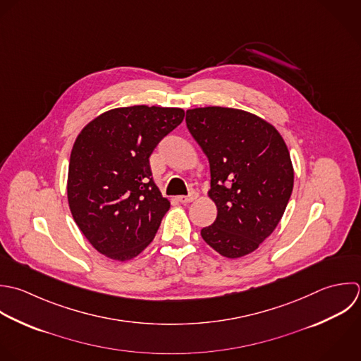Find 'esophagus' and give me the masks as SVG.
<instances>
[{"instance_id":"obj_1","label":"esophagus","mask_w":361,"mask_h":361,"mask_svg":"<svg viewBox=\"0 0 361 361\" xmlns=\"http://www.w3.org/2000/svg\"><path fill=\"white\" fill-rule=\"evenodd\" d=\"M197 198H198V192L192 190L188 195H180V197H178V201H180V202H192V201H195Z\"/></svg>"}]
</instances>
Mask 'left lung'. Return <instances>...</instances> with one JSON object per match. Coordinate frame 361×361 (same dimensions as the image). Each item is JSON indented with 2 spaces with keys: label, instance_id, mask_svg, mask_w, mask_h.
Here are the masks:
<instances>
[{
  "label": "left lung",
  "instance_id": "left-lung-1",
  "mask_svg": "<svg viewBox=\"0 0 361 361\" xmlns=\"http://www.w3.org/2000/svg\"><path fill=\"white\" fill-rule=\"evenodd\" d=\"M185 122L208 157V195L218 209L201 236L221 256L243 257L274 232L290 201L294 169L287 145L271 123L242 109L194 108Z\"/></svg>",
  "mask_w": 361,
  "mask_h": 361
}]
</instances>
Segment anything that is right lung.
I'll list each match as a JSON object with an SVG mask.
<instances>
[{
    "label": "right lung",
    "mask_w": 361,
    "mask_h": 361,
    "mask_svg": "<svg viewBox=\"0 0 361 361\" xmlns=\"http://www.w3.org/2000/svg\"><path fill=\"white\" fill-rule=\"evenodd\" d=\"M183 119L181 108H115L77 136L68 163V207L104 256L126 262L154 239L170 201L153 181L149 157Z\"/></svg>",
    "instance_id": "obj_1"
}]
</instances>
